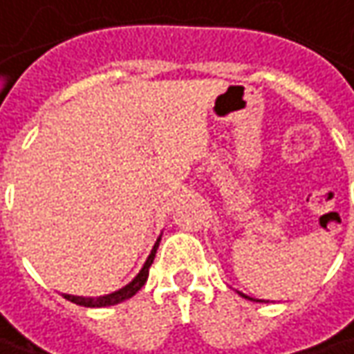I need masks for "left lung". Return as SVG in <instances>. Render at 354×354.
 I'll return each mask as SVG.
<instances>
[{
  "mask_svg": "<svg viewBox=\"0 0 354 354\" xmlns=\"http://www.w3.org/2000/svg\"><path fill=\"white\" fill-rule=\"evenodd\" d=\"M241 296H245V294H241ZM245 298H247V296H245ZM250 299V298H249Z\"/></svg>",
  "mask_w": 354,
  "mask_h": 354,
  "instance_id": "1",
  "label": "left lung"
}]
</instances>
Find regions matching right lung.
<instances>
[{"mask_svg": "<svg viewBox=\"0 0 354 354\" xmlns=\"http://www.w3.org/2000/svg\"><path fill=\"white\" fill-rule=\"evenodd\" d=\"M158 243H160V239L156 241V245L151 250V254H149V259L145 262V266H142V270H140L137 278L129 284V286L121 288V290H117L113 294H109V296H102V298H80V296H68L64 294V298L68 301H74V304H78V306H84V308H105V306H115L119 301H125V299L133 298L137 292H139L140 288L145 286V282H147V278H149V268H151V264L154 261V254H156V249H158Z\"/></svg>", "mask_w": 354, "mask_h": 354, "instance_id": "add662e5", "label": "right lung"}]
</instances>
